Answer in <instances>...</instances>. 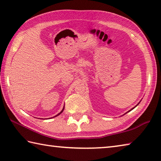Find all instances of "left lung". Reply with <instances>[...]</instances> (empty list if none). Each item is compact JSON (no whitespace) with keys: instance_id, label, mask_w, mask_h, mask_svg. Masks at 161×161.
Here are the masks:
<instances>
[{"instance_id":"left-lung-1","label":"left lung","mask_w":161,"mask_h":161,"mask_svg":"<svg viewBox=\"0 0 161 161\" xmlns=\"http://www.w3.org/2000/svg\"><path fill=\"white\" fill-rule=\"evenodd\" d=\"M139 103H138V104H137V105H138ZM137 105H136V106H135V107H134V108H132V109H131V110H129V111H130V110H133V108H136V107L137 106ZM129 111H128V112H129Z\"/></svg>"}]
</instances>
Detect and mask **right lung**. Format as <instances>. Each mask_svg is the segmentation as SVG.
<instances>
[{
  "label": "right lung",
  "instance_id": "obj_1",
  "mask_svg": "<svg viewBox=\"0 0 161 161\" xmlns=\"http://www.w3.org/2000/svg\"><path fill=\"white\" fill-rule=\"evenodd\" d=\"M63 110H64V107H63V110H61V111H60V113H58V115H56V116H54V117H56V116H58V115H60V113H62V112L63 111Z\"/></svg>",
  "mask_w": 161,
  "mask_h": 161
}]
</instances>
